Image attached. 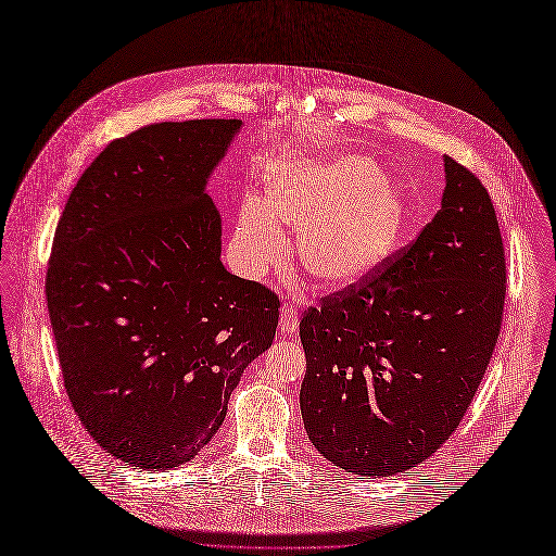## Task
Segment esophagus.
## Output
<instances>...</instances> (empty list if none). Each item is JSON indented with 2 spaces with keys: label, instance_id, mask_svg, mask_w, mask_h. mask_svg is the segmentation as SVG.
<instances>
[{
  "label": "esophagus",
  "instance_id": "34e87169",
  "mask_svg": "<svg viewBox=\"0 0 556 556\" xmlns=\"http://www.w3.org/2000/svg\"><path fill=\"white\" fill-rule=\"evenodd\" d=\"M280 332L282 334H293V332H298V328H300V317H298V308L295 306H291V304H287V306H282L280 308Z\"/></svg>",
  "mask_w": 556,
  "mask_h": 556
}]
</instances>
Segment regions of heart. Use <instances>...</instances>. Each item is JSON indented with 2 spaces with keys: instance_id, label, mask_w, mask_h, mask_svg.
<instances>
[{
  "instance_id": "b5f03b06",
  "label": "heart",
  "mask_w": 556,
  "mask_h": 556,
  "mask_svg": "<svg viewBox=\"0 0 556 556\" xmlns=\"http://www.w3.org/2000/svg\"><path fill=\"white\" fill-rule=\"evenodd\" d=\"M406 219L400 189L358 154L278 161L267 198L248 195L232 235L245 276L258 278L287 256L280 224L298 230L302 267L326 287H350L395 250Z\"/></svg>"
}]
</instances>
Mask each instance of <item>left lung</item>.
<instances>
[{
  "label": "left lung",
  "mask_w": 556,
  "mask_h": 556,
  "mask_svg": "<svg viewBox=\"0 0 556 556\" xmlns=\"http://www.w3.org/2000/svg\"><path fill=\"white\" fill-rule=\"evenodd\" d=\"M441 208L419 237L300 321L306 434L337 467L380 478L450 439L497 343L506 265L480 180L443 156Z\"/></svg>",
  "instance_id": "1"
}]
</instances>
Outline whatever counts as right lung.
Here are the masks:
<instances>
[{"label": "right lung", "mask_w": 556, "mask_h": 556, "mask_svg": "<svg viewBox=\"0 0 556 556\" xmlns=\"http://www.w3.org/2000/svg\"><path fill=\"white\" fill-rule=\"evenodd\" d=\"M241 128L165 122L109 143L54 235L46 295L67 395L89 434L139 469L195 458L276 334L280 302L224 267L206 193Z\"/></svg>", "instance_id": "1"}]
</instances>
